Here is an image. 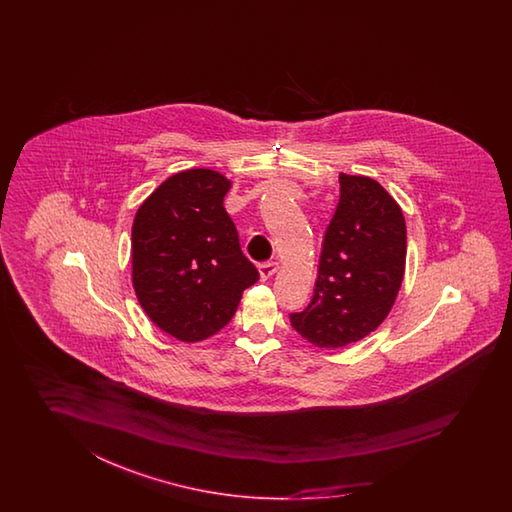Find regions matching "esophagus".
Wrapping results in <instances>:
<instances>
[{"instance_id": "esophagus-1", "label": "esophagus", "mask_w": 512, "mask_h": 512, "mask_svg": "<svg viewBox=\"0 0 512 512\" xmlns=\"http://www.w3.org/2000/svg\"><path fill=\"white\" fill-rule=\"evenodd\" d=\"M258 269H260L261 280H269L278 272L280 265H278V261H267V263H260Z\"/></svg>"}]
</instances>
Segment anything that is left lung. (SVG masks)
I'll return each instance as SVG.
<instances>
[{
	"label": "left lung",
	"instance_id": "1",
	"mask_svg": "<svg viewBox=\"0 0 512 512\" xmlns=\"http://www.w3.org/2000/svg\"><path fill=\"white\" fill-rule=\"evenodd\" d=\"M340 201L322 243L315 296L291 324L316 348H344L390 315L406 265L403 210L366 175H338Z\"/></svg>",
	"mask_w": 512,
	"mask_h": 512
}]
</instances>
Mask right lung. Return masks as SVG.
Returning a JSON list of instances; mask_svg holds the SVG:
<instances>
[{
	"instance_id": "obj_1",
	"label": "right lung",
	"mask_w": 512,
	"mask_h": 512,
	"mask_svg": "<svg viewBox=\"0 0 512 512\" xmlns=\"http://www.w3.org/2000/svg\"><path fill=\"white\" fill-rule=\"evenodd\" d=\"M230 179L210 168L168 177L131 227V282L144 313L181 342L227 326L241 294L260 280L223 207Z\"/></svg>"
}]
</instances>
